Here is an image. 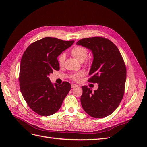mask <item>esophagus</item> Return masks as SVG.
<instances>
[{
    "mask_svg": "<svg viewBox=\"0 0 147 147\" xmlns=\"http://www.w3.org/2000/svg\"><path fill=\"white\" fill-rule=\"evenodd\" d=\"M78 86V85L77 84H71V88H75L76 87Z\"/></svg>",
    "mask_w": 147,
    "mask_h": 147,
    "instance_id": "esophagus-1",
    "label": "esophagus"
}]
</instances>
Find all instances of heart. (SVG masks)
<instances>
[{
    "label": "heart",
    "instance_id": "1",
    "mask_svg": "<svg viewBox=\"0 0 147 147\" xmlns=\"http://www.w3.org/2000/svg\"><path fill=\"white\" fill-rule=\"evenodd\" d=\"M71 55L73 56L74 58H76L77 59H78L80 62H83L88 55V50L83 46H78L76 47L73 48L70 52ZM65 59V56L64 53H61L59 55L58 60V63L60 65H63ZM83 74V72H79L75 74H73L71 75V78L74 80H78L79 77L82 76Z\"/></svg>",
    "mask_w": 147,
    "mask_h": 147
}]
</instances>
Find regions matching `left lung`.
<instances>
[{"mask_svg":"<svg viewBox=\"0 0 147 147\" xmlns=\"http://www.w3.org/2000/svg\"><path fill=\"white\" fill-rule=\"evenodd\" d=\"M76 44L93 53L88 82L98 84V89L94 92L87 86L82 87L81 104L91 117H105L117 109L124 95L126 79L124 61L117 46L107 38H82Z\"/></svg>","mask_w":147,"mask_h":147,"instance_id":"left-lung-1","label":"left lung"}]
</instances>
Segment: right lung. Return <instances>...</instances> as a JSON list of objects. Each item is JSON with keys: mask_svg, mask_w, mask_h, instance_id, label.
<instances>
[{"mask_svg": "<svg viewBox=\"0 0 147 147\" xmlns=\"http://www.w3.org/2000/svg\"><path fill=\"white\" fill-rule=\"evenodd\" d=\"M74 42L46 37L30 45L22 57L19 76L21 94L30 109L42 116L57 112L71 89L67 82L53 84L48 76L59 70L58 56Z\"/></svg>", "mask_w": 147, "mask_h": 147, "instance_id": "right-lung-1", "label": "right lung"}]
</instances>
